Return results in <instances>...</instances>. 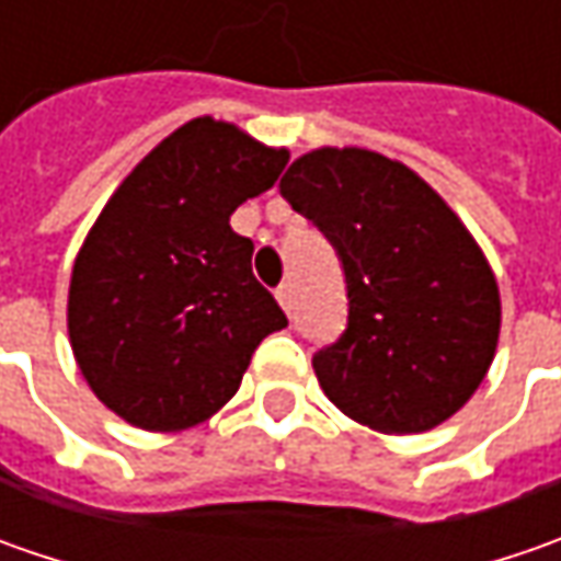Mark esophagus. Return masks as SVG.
I'll return each instance as SVG.
<instances>
[{
  "mask_svg": "<svg viewBox=\"0 0 561 561\" xmlns=\"http://www.w3.org/2000/svg\"><path fill=\"white\" fill-rule=\"evenodd\" d=\"M277 302H280V306H284V309L290 312V309H293V287H290V284H280V287H277Z\"/></svg>",
  "mask_w": 561,
  "mask_h": 561,
  "instance_id": "esophagus-1",
  "label": "esophagus"
}]
</instances>
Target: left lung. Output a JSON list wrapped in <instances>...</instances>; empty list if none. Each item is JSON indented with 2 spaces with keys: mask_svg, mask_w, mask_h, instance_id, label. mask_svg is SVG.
Masks as SVG:
<instances>
[{
  "mask_svg": "<svg viewBox=\"0 0 561 561\" xmlns=\"http://www.w3.org/2000/svg\"><path fill=\"white\" fill-rule=\"evenodd\" d=\"M280 196L328 237L346 277V331L312 356L328 399L383 434L456 415L496 353L500 290L453 208L368 149L296 159Z\"/></svg>",
  "mask_w": 561,
  "mask_h": 561,
  "instance_id": "left-lung-1",
  "label": "left lung"
}]
</instances>
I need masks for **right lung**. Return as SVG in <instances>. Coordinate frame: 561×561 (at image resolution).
<instances>
[{
	"instance_id": "right-lung-1",
	"label": "right lung",
	"mask_w": 561,
	"mask_h": 561,
	"mask_svg": "<svg viewBox=\"0 0 561 561\" xmlns=\"http://www.w3.org/2000/svg\"><path fill=\"white\" fill-rule=\"evenodd\" d=\"M290 159L196 118L118 186L80 249L68 334L87 383L142 431H184L237 393L255 346L287 328L230 227Z\"/></svg>"
}]
</instances>
